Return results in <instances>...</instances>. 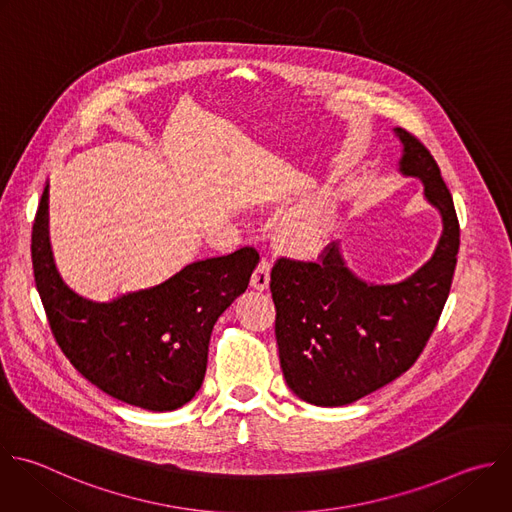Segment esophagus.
Here are the masks:
<instances>
[{"instance_id":"34e87169","label":"esophagus","mask_w":512,"mask_h":512,"mask_svg":"<svg viewBox=\"0 0 512 512\" xmlns=\"http://www.w3.org/2000/svg\"><path fill=\"white\" fill-rule=\"evenodd\" d=\"M269 273H271V263L267 259H261L253 277H251V287L257 289V291H265L269 287V281H271Z\"/></svg>"}]
</instances>
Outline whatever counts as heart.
<instances>
[{"mask_svg": "<svg viewBox=\"0 0 512 512\" xmlns=\"http://www.w3.org/2000/svg\"><path fill=\"white\" fill-rule=\"evenodd\" d=\"M333 211L325 199L313 201L293 213L283 225V241L297 255H315L329 239Z\"/></svg>", "mask_w": 512, "mask_h": 512, "instance_id": "heart-1", "label": "heart"}]
</instances>
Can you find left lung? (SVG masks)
Masks as SVG:
<instances>
[{"label":"left lung","mask_w":512,"mask_h":512,"mask_svg":"<svg viewBox=\"0 0 512 512\" xmlns=\"http://www.w3.org/2000/svg\"><path fill=\"white\" fill-rule=\"evenodd\" d=\"M398 170L420 179L440 213L432 257L398 283H368L333 243L319 263L281 257L271 271L275 337L289 390L313 406H346L390 384L422 354L450 293L460 227L430 150L404 128Z\"/></svg>","instance_id":"1"}]
</instances>
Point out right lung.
Returning a JSON list of instances; mask_svg holds the SVG:
<instances>
[{
    "mask_svg": "<svg viewBox=\"0 0 512 512\" xmlns=\"http://www.w3.org/2000/svg\"><path fill=\"white\" fill-rule=\"evenodd\" d=\"M50 185L32 229V263L50 329L70 364L108 396L150 412L185 406L199 392L221 313L245 293L251 247L195 261L166 281L92 301L60 277L48 233Z\"/></svg>",
    "mask_w": 512,
    "mask_h": 512,
    "instance_id": "right-lung-1",
    "label": "right lung"
}]
</instances>
